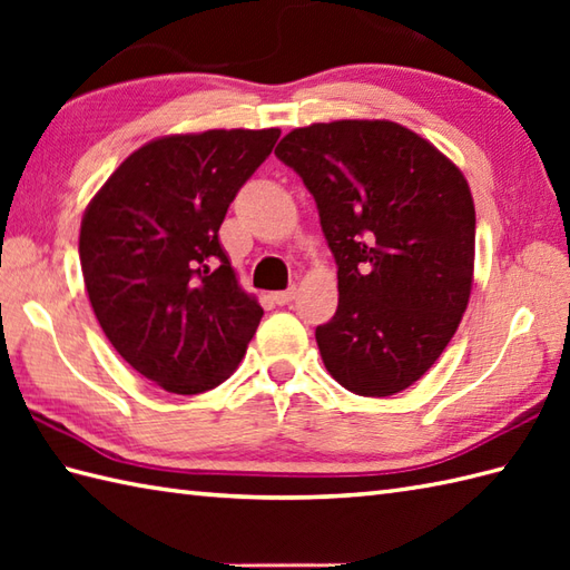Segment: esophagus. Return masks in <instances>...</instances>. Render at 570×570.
<instances>
[{
	"label": "esophagus",
	"instance_id": "34e87169",
	"mask_svg": "<svg viewBox=\"0 0 570 570\" xmlns=\"http://www.w3.org/2000/svg\"><path fill=\"white\" fill-rule=\"evenodd\" d=\"M294 298H296V288H286V292L272 294V301H274V304H278V306H288Z\"/></svg>",
	"mask_w": 570,
	"mask_h": 570
}]
</instances>
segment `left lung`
<instances>
[{"label":"left lung","instance_id":"left-lung-1","mask_svg":"<svg viewBox=\"0 0 570 570\" xmlns=\"http://www.w3.org/2000/svg\"><path fill=\"white\" fill-rule=\"evenodd\" d=\"M316 198L337 264L323 365L360 396H392L441 357L468 308L475 203L463 171L390 119L298 127L274 151Z\"/></svg>","mask_w":570,"mask_h":570}]
</instances>
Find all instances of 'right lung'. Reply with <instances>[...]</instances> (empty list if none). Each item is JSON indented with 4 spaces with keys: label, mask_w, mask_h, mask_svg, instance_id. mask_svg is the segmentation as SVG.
Segmentation results:
<instances>
[{
    "label": "right lung",
    "mask_w": 570,
    "mask_h": 570,
    "mask_svg": "<svg viewBox=\"0 0 570 570\" xmlns=\"http://www.w3.org/2000/svg\"><path fill=\"white\" fill-rule=\"evenodd\" d=\"M282 129H208L144 144L85 208L80 266L95 318L171 394L223 384L264 316L217 239Z\"/></svg>",
    "instance_id": "add662e5"
}]
</instances>
